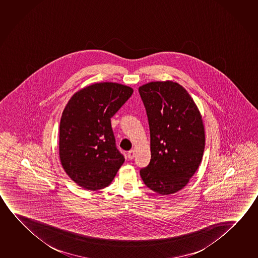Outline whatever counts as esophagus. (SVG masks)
Listing matches in <instances>:
<instances>
[{
    "label": "esophagus",
    "instance_id": "1",
    "mask_svg": "<svg viewBox=\"0 0 258 258\" xmlns=\"http://www.w3.org/2000/svg\"><path fill=\"white\" fill-rule=\"evenodd\" d=\"M134 157H135V151H128V153H127V158L130 159V160H132Z\"/></svg>",
    "mask_w": 258,
    "mask_h": 258
}]
</instances>
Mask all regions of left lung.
I'll return each instance as SVG.
<instances>
[{
    "instance_id": "8db88e82",
    "label": "left lung",
    "mask_w": 258,
    "mask_h": 258,
    "mask_svg": "<svg viewBox=\"0 0 258 258\" xmlns=\"http://www.w3.org/2000/svg\"><path fill=\"white\" fill-rule=\"evenodd\" d=\"M139 92L151 139L150 163L140 170V176L151 190L173 194L186 186L202 161V117L189 94L176 82H150Z\"/></svg>"
}]
</instances>
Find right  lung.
<instances>
[{"label": "right lung", "mask_w": 258, "mask_h": 258, "mask_svg": "<svg viewBox=\"0 0 258 258\" xmlns=\"http://www.w3.org/2000/svg\"><path fill=\"white\" fill-rule=\"evenodd\" d=\"M133 94L120 84H93L77 92L59 123V158L64 171L87 190L107 186L125 158L118 150L111 118Z\"/></svg>", "instance_id": "add662e5"}]
</instances>
